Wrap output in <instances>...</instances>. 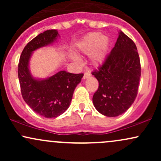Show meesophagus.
<instances>
[{"instance_id":"obj_1","label":"esophagus","mask_w":161,"mask_h":161,"mask_svg":"<svg viewBox=\"0 0 161 161\" xmlns=\"http://www.w3.org/2000/svg\"><path fill=\"white\" fill-rule=\"evenodd\" d=\"M92 75L91 73H89V72H87V73H86L84 74V75H83V79H86L87 78H88V77H90Z\"/></svg>"}]
</instances>
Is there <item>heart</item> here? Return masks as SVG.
<instances>
[{
  "mask_svg": "<svg viewBox=\"0 0 161 161\" xmlns=\"http://www.w3.org/2000/svg\"><path fill=\"white\" fill-rule=\"evenodd\" d=\"M110 47V39L106 35L99 32H92L83 38L78 45L79 52L91 54V61L95 66H100L106 60ZM72 60L79 62L78 57L71 56Z\"/></svg>",
  "mask_w": 161,
  "mask_h": 161,
  "instance_id": "obj_1",
  "label": "heart"
}]
</instances>
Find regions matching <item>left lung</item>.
<instances>
[{
    "label": "left lung",
    "mask_w": 161,
    "mask_h": 161,
    "mask_svg": "<svg viewBox=\"0 0 161 161\" xmlns=\"http://www.w3.org/2000/svg\"><path fill=\"white\" fill-rule=\"evenodd\" d=\"M99 83L93 104L100 114L115 117L126 111L137 96L141 64L136 44L119 31V36L102 66L92 73Z\"/></svg>",
    "instance_id": "obj_1"
}]
</instances>
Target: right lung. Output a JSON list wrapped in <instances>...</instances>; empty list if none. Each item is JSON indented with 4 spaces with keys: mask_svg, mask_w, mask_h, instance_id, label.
I'll use <instances>...</instances> for the list:
<instances>
[{
    "mask_svg": "<svg viewBox=\"0 0 161 161\" xmlns=\"http://www.w3.org/2000/svg\"><path fill=\"white\" fill-rule=\"evenodd\" d=\"M56 29L37 36L24 47L18 65L21 93L24 101L36 114L46 118L59 116L69 108L73 92L81 82L82 73L73 74L61 70L45 79L35 78L29 62L35 51L52 45L58 38Z\"/></svg>",
    "mask_w": 161,
    "mask_h": 161,
    "instance_id": "1",
    "label": "right lung"
}]
</instances>
